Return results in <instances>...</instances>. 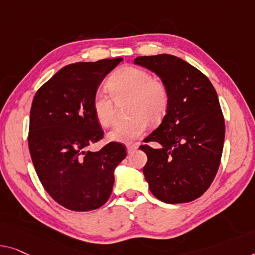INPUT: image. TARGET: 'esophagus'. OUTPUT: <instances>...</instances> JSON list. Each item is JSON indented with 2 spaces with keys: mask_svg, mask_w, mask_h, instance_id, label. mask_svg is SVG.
<instances>
[{
  "mask_svg": "<svg viewBox=\"0 0 255 255\" xmlns=\"http://www.w3.org/2000/svg\"><path fill=\"white\" fill-rule=\"evenodd\" d=\"M137 147H138L137 144H128V145H127L128 153H131V152H134L135 150H137Z\"/></svg>",
  "mask_w": 255,
  "mask_h": 255,
  "instance_id": "obj_1",
  "label": "esophagus"
}]
</instances>
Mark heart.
Segmentation results:
<instances>
[{
	"mask_svg": "<svg viewBox=\"0 0 255 255\" xmlns=\"http://www.w3.org/2000/svg\"><path fill=\"white\" fill-rule=\"evenodd\" d=\"M108 90H98L93 97V111L98 123L108 127L116 120L117 103L126 100L130 119L116 124L109 138L119 143H132L145 134L147 120L159 123L169 106V88L164 80L136 66H124L109 78Z\"/></svg>",
	"mask_w": 255,
	"mask_h": 255,
	"instance_id": "1",
	"label": "heart"
}]
</instances>
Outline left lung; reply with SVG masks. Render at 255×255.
<instances>
[{"instance_id":"left-lung-1","label":"left lung","mask_w":255,"mask_h":255,"mask_svg":"<svg viewBox=\"0 0 255 255\" xmlns=\"http://www.w3.org/2000/svg\"><path fill=\"white\" fill-rule=\"evenodd\" d=\"M135 64L167 83L170 101L166 116L143 140L147 155L143 174L150 191L167 204L189 203L206 192L218 173L225 142V118L218 94L206 75L172 55L142 56Z\"/></svg>"}]
</instances>
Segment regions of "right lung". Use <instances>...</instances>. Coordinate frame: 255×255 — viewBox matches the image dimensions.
<instances>
[{
	"label": "right lung",
	"instance_id": "1",
	"mask_svg": "<svg viewBox=\"0 0 255 255\" xmlns=\"http://www.w3.org/2000/svg\"><path fill=\"white\" fill-rule=\"evenodd\" d=\"M123 58L70 64L36 91L29 116L28 147L34 168L52 199L75 212L108 201L115 169L126 158L119 142L87 151L104 136L93 111L98 86Z\"/></svg>",
	"mask_w": 255,
	"mask_h": 255
}]
</instances>
